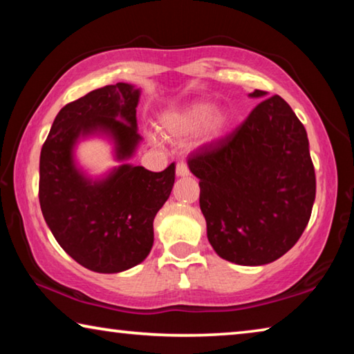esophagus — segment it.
<instances>
[{
	"instance_id": "1",
	"label": "esophagus",
	"mask_w": 354,
	"mask_h": 354,
	"mask_svg": "<svg viewBox=\"0 0 354 354\" xmlns=\"http://www.w3.org/2000/svg\"><path fill=\"white\" fill-rule=\"evenodd\" d=\"M189 173H190V170H189V167H187L186 162H178L176 175L178 176H189Z\"/></svg>"
}]
</instances>
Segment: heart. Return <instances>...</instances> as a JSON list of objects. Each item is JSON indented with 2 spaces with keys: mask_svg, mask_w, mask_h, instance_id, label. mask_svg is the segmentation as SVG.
<instances>
[{
  "mask_svg": "<svg viewBox=\"0 0 354 354\" xmlns=\"http://www.w3.org/2000/svg\"><path fill=\"white\" fill-rule=\"evenodd\" d=\"M207 124V137L216 138L225 131L227 116L222 113L214 115V105L207 102H195L184 106L181 111L168 113L162 118L168 136L183 138L197 133L201 127Z\"/></svg>",
  "mask_w": 354,
  "mask_h": 354,
  "instance_id": "b5f03b06",
  "label": "heart"
}]
</instances>
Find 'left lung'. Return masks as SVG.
Returning a JSON list of instances; mask_svg holds the SVG:
<instances>
[{
  "label": "left lung",
  "instance_id": "obj_1",
  "mask_svg": "<svg viewBox=\"0 0 354 354\" xmlns=\"http://www.w3.org/2000/svg\"><path fill=\"white\" fill-rule=\"evenodd\" d=\"M187 164L200 179L207 239L223 260L266 265L298 243L315 201V168L304 126L277 94L233 132L192 151Z\"/></svg>",
  "mask_w": 354,
  "mask_h": 354
}]
</instances>
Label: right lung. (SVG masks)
Returning <instances> with one entry per match:
<instances>
[{
  "label": "right lung",
  "instance_id": "add662e5",
  "mask_svg": "<svg viewBox=\"0 0 354 354\" xmlns=\"http://www.w3.org/2000/svg\"><path fill=\"white\" fill-rule=\"evenodd\" d=\"M140 89L116 83L94 89L56 115L39 160V203L55 239L94 272H121L142 263L154 243L153 222L170 197L175 164L154 173L124 164L93 183L77 170V138L104 132L115 140L118 159L140 142Z\"/></svg>",
  "mask_w": 354,
  "mask_h": 354
}]
</instances>
